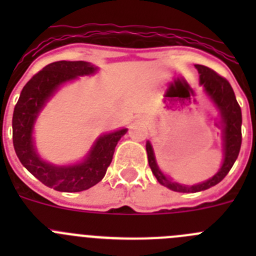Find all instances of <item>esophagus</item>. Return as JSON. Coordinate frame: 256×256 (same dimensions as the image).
I'll use <instances>...</instances> for the list:
<instances>
[{"label":"esophagus","mask_w":256,"mask_h":256,"mask_svg":"<svg viewBox=\"0 0 256 256\" xmlns=\"http://www.w3.org/2000/svg\"><path fill=\"white\" fill-rule=\"evenodd\" d=\"M137 120L141 122V123H144V124H146V126H148V118H144V116H137Z\"/></svg>","instance_id":"1"}]
</instances>
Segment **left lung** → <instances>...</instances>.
Listing matches in <instances>:
<instances>
[{
	"label": "left lung",
	"instance_id": "left-lung-1",
	"mask_svg": "<svg viewBox=\"0 0 256 256\" xmlns=\"http://www.w3.org/2000/svg\"><path fill=\"white\" fill-rule=\"evenodd\" d=\"M200 74V86L202 87L206 96L214 104L216 110L222 118V151H223V162L220 168L218 169L214 176L204 182L198 184H183L176 182L173 178L165 176L159 168L156 162L155 152L150 141L146 142V151H148V165H150L152 174L156 177L158 182L166 188L176 192H200L204 190L216 186L228 174L230 168L234 166L241 148V124H242V115L241 108L236 100L234 92L228 83V80L223 76L204 65H195Z\"/></svg>",
	"mask_w": 256,
	"mask_h": 256
}]
</instances>
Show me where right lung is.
Returning <instances> with one entry per match:
<instances>
[{"instance_id":"1","label":"right lung","mask_w":256,"mask_h":256,"mask_svg":"<svg viewBox=\"0 0 256 256\" xmlns=\"http://www.w3.org/2000/svg\"><path fill=\"white\" fill-rule=\"evenodd\" d=\"M98 68L87 61H56L48 64L24 86L12 115L14 148L22 162L47 187L61 192L91 188L105 177L118 141L126 128L98 136L84 159L74 164L56 165L40 156L36 146L34 124L56 92L79 76H92Z\"/></svg>"}]
</instances>
